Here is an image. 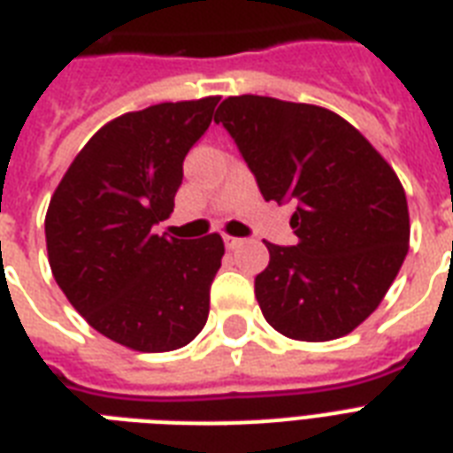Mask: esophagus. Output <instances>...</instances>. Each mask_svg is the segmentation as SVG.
I'll return each mask as SVG.
<instances>
[{"instance_id": "esophagus-1", "label": "esophagus", "mask_w": 453, "mask_h": 453, "mask_svg": "<svg viewBox=\"0 0 453 453\" xmlns=\"http://www.w3.org/2000/svg\"><path fill=\"white\" fill-rule=\"evenodd\" d=\"M223 242H226L227 250H237V247H242L247 240H242V237H233V234H223Z\"/></svg>"}]
</instances>
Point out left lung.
<instances>
[{"label":"left lung","instance_id":"8db88e82","mask_svg":"<svg viewBox=\"0 0 453 453\" xmlns=\"http://www.w3.org/2000/svg\"><path fill=\"white\" fill-rule=\"evenodd\" d=\"M216 123L240 147L265 202H295V247L265 242L264 319L289 340L357 330L388 295L409 251V203L395 168L349 120L316 104L227 96Z\"/></svg>","mask_w":453,"mask_h":453}]
</instances>
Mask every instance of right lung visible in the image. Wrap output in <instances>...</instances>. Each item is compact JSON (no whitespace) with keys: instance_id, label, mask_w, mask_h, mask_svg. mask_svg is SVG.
Instances as JSON below:
<instances>
[{"instance_id":"1","label":"right lung","mask_w":453,"mask_h":453,"mask_svg":"<svg viewBox=\"0 0 453 453\" xmlns=\"http://www.w3.org/2000/svg\"><path fill=\"white\" fill-rule=\"evenodd\" d=\"M219 96L154 104L96 130L44 216L54 280L104 337L144 354L180 349L209 319L226 244L157 234L173 213L182 161L211 126Z\"/></svg>"}]
</instances>
